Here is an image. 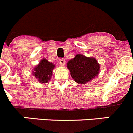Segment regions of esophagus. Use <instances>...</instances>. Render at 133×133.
<instances>
[{"label": "esophagus", "instance_id": "esophagus-1", "mask_svg": "<svg viewBox=\"0 0 133 133\" xmlns=\"http://www.w3.org/2000/svg\"><path fill=\"white\" fill-rule=\"evenodd\" d=\"M59 63L61 66H63L65 65V60L64 59H59Z\"/></svg>", "mask_w": 133, "mask_h": 133}]
</instances>
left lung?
I'll list each match as a JSON object with an SVG mask.
<instances>
[{
	"label": "left lung",
	"mask_w": 133,
	"mask_h": 133,
	"mask_svg": "<svg viewBox=\"0 0 133 133\" xmlns=\"http://www.w3.org/2000/svg\"><path fill=\"white\" fill-rule=\"evenodd\" d=\"M67 67L74 81L79 84L86 83L97 76L100 69L99 64L93 57H86L78 54L69 61Z\"/></svg>",
	"instance_id": "obj_1"
}]
</instances>
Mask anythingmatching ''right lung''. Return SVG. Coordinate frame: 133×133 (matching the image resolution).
I'll use <instances>...</instances> for the list:
<instances>
[{
  "instance_id": "1",
  "label": "right lung",
  "mask_w": 133,
  "mask_h": 133,
  "mask_svg": "<svg viewBox=\"0 0 133 133\" xmlns=\"http://www.w3.org/2000/svg\"><path fill=\"white\" fill-rule=\"evenodd\" d=\"M55 67L53 63H50L45 59H42L38 65L35 68L34 75L42 83H47L52 76V71Z\"/></svg>"
}]
</instances>
